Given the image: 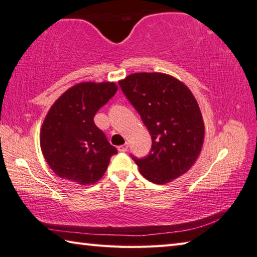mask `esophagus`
<instances>
[{"label": "esophagus", "mask_w": 257, "mask_h": 257, "mask_svg": "<svg viewBox=\"0 0 257 257\" xmlns=\"http://www.w3.org/2000/svg\"><path fill=\"white\" fill-rule=\"evenodd\" d=\"M128 150V145L127 144H124V145H120V146H118V151L119 152H122V153H123V152H125V151H127Z\"/></svg>", "instance_id": "34e87169"}]
</instances>
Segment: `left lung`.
<instances>
[{
  "label": "left lung",
  "instance_id": "8db88e82",
  "mask_svg": "<svg viewBox=\"0 0 257 257\" xmlns=\"http://www.w3.org/2000/svg\"><path fill=\"white\" fill-rule=\"evenodd\" d=\"M152 136L145 159L134 158L147 180L164 185L189 170L201 154L205 127L196 98L163 72H136L119 81Z\"/></svg>",
  "mask_w": 257,
  "mask_h": 257
}]
</instances>
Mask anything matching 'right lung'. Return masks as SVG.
<instances>
[{
  "instance_id": "right-lung-1",
  "label": "right lung",
  "mask_w": 257,
  "mask_h": 257,
  "mask_svg": "<svg viewBox=\"0 0 257 257\" xmlns=\"http://www.w3.org/2000/svg\"><path fill=\"white\" fill-rule=\"evenodd\" d=\"M118 90L113 81H82L70 87L47 112L40 133L41 150L60 178L93 185L118 153L94 123L96 112Z\"/></svg>"
}]
</instances>
